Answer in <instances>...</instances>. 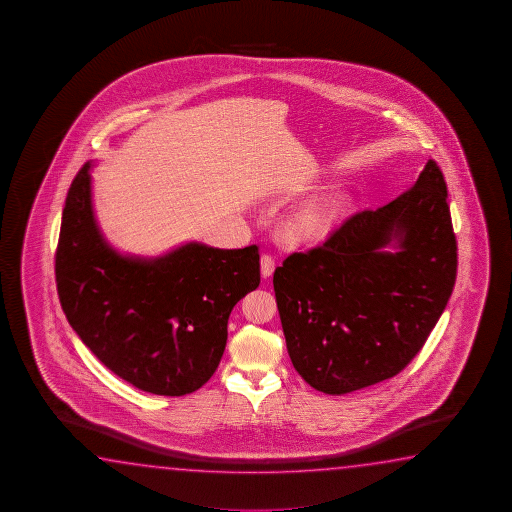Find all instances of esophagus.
Here are the masks:
<instances>
[{
  "label": "esophagus",
  "mask_w": 512,
  "mask_h": 512,
  "mask_svg": "<svg viewBox=\"0 0 512 512\" xmlns=\"http://www.w3.org/2000/svg\"><path fill=\"white\" fill-rule=\"evenodd\" d=\"M274 269H276L274 256H272V254H263V256H261V276H263V278H270Z\"/></svg>",
  "instance_id": "34e87169"
}]
</instances>
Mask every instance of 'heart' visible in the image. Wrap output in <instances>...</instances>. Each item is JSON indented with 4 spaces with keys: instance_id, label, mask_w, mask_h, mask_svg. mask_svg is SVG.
Returning <instances> with one entry per match:
<instances>
[{
    "instance_id": "1",
    "label": "heart",
    "mask_w": 512,
    "mask_h": 512,
    "mask_svg": "<svg viewBox=\"0 0 512 512\" xmlns=\"http://www.w3.org/2000/svg\"><path fill=\"white\" fill-rule=\"evenodd\" d=\"M338 208V200L333 197L317 200L297 213L292 222L288 224V234L294 240H306V238H319L328 231L333 215Z\"/></svg>"
}]
</instances>
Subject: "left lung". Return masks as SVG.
Masks as SVG:
<instances>
[{"instance_id": "8db88e82", "label": "left lung", "mask_w": 512, "mask_h": 512, "mask_svg": "<svg viewBox=\"0 0 512 512\" xmlns=\"http://www.w3.org/2000/svg\"><path fill=\"white\" fill-rule=\"evenodd\" d=\"M448 191L434 159L399 197L364 209L274 272L288 355L313 389L346 394L401 373L457 278ZM397 240L399 251L382 249Z\"/></svg>"}]
</instances>
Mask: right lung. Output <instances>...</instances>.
<instances>
[{
	"label": "right lung",
	"mask_w": 512,
	"mask_h": 512,
	"mask_svg": "<svg viewBox=\"0 0 512 512\" xmlns=\"http://www.w3.org/2000/svg\"><path fill=\"white\" fill-rule=\"evenodd\" d=\"M89 163L71 182L55 281L71 328L102 364L138 389L184 396L217 371L229 313L260 285L258 245L188 243L157 260L123 258L91 208Z\"/></svg>",
	"instance_id": "add662e5"
}]
</instances>
